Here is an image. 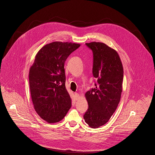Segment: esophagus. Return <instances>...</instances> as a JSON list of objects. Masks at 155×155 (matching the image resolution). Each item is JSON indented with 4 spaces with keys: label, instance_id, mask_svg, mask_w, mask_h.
I'll list each match as a JSON object with an SVG mask.
<instances>
[{
    "label": "esophagus",
    "instance_id": "esophagus-1",
    "mask_svg": "<svg viewBox=\"0 0 155 155\" xmlns=\"http://www.w3.org/2000/svg\"><path fill=\"white\" fill-rule=\"evenodd\" d=\"M74 95H75V100H78V99L79 98V97H80V95H79V94H78L77 93H74Z\"/></svg>",
    "mask_w": 155,
    "mask_h": 155
}]
</instances>
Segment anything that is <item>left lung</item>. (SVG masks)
<instances>
[{
  "mask_svg": "<svg viewBox=\"0 0 155 155\" xmlns=\"http://www.w3.org/2000/svg\"><path fill=\"white\" fill-rule=\"evenodd\" d=\"M93 54L95 87L85 93L88 108L84 119L90 127L105 124L116 111L122 91L123 68L119 54L101 42L86 43Z\"/></svg>",
  "mask_w": 155,
  "mask_h": 155,
  "instance_id": "obj_1",
  "label": "left lung"
}]
</instances>
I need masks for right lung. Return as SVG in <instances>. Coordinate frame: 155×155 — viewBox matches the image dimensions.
I'll return each mask as SVG.
<instances>
[{
    "label": "right lung",
    "instance_id": "add662e5",
    "mask_svg": "<svg viewBox=\"0 0 155 155\" xmlns=\"http://www.w3.org/2000/svg\"><path fill=\"white\" fill-rule=\"evenodd\" d=\"M80 47L71 42L50 43L39 51L30 68L29 81L34 108L49 123L63 119L71 107L65 87L64 64Z\"/></svg>",
    "mask_w": 155,
    "mask_h": 155
}]
</instances>
